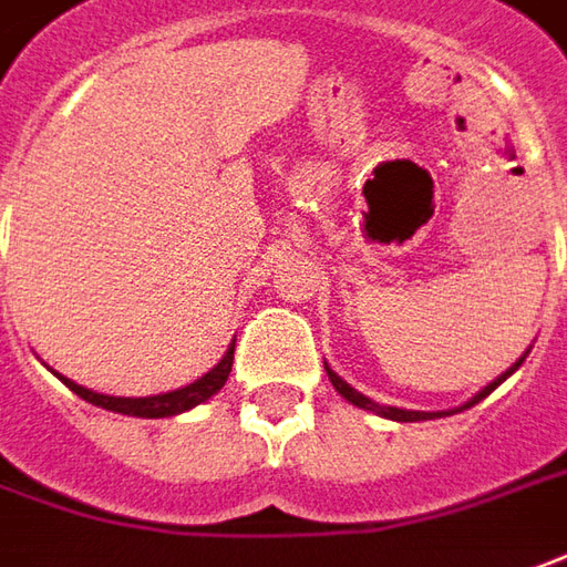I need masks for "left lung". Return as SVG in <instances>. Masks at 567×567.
Returning a JSON list of instances; mask_svg holds the SVG:
<instances>
[{"label": "left lung", "instance_id": "1", "mask_svg": "<svg viewBox=\"0 0 567 567\" xmlns=\"http://www.w3.org/2000/svg\"><path fill=\"white\" fill-rule=\"evenodd\" d=\"M518 365H522V360H518V363L512 365L509 372H503V375H499V379H496L494 384H487V388H484L481 394L472 396V400H468L465 406H460V413H462V410H468V406H475V403H481L484 396H487V394H491V391H494V388H496V384H499V381L509 379V375H512V372H515V369H518ZM326 372H329V381H332L334 391H338V394L348 396V400H350V403H353V406H360V410H369V413H375V415H384V419H394V422H425V419H437V415H450V413H415V410H396V406H381V403H375V400H369V396L360 394V391H353V388H350L348 381L341 379L338 372H332L329 365H326Z\"/></svg>", "mask_w": 567, "mask_h": 567}]
</instances>
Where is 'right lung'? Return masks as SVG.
<instances>
[{
  "mask_svg": "<svg viewBox=\"0 0 567 567\" xmlns=\"http://www.w3.org/2000/svg\"><path fill=\"white\" fill-rule=\"evenodd\" d=\"M233 353H235V344L226 350V357H223V360H219L207 375H202L198 381H192L188 388H179V391H171V394H157V396H107V394H95V391H90V388H80L76 381L64 379V375H58V379L64 381L73 394L83 396L86 403H92V406H102V410H111V413L138 415V419H164V415L186 413V410H192V406L204 403L207 396L217 394L219 388L226 384V379H229V372H233Z\"/></svg>",
  "mask_w": 567,
  "mask_h": 567,
  "instance_id": "add662e5",
  "label": "right lung"
}]
</instances>
